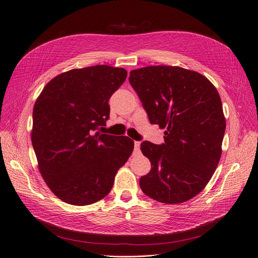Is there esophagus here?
Instances as JSON below:
<instances>
[{"label": "esophagus", "instance_id": "esophagus-1", "mask_svg": "<svg viewBox=\"0 0 258 258\" xmlns=\"http://www.w3.org/2000/svg\"><path fill=\"white\" fill-rule=\"evenodd\" d=\"M134 147H135V152H139L140 151V141H135V143H134Z\"/></svg>", "mask_w": 258, "mask_h": 258}]
</instances>
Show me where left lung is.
Listing matches in <instances>:
<instances>
[{"mask_svg":"<svg viewBox=\"0 0 258 258\" xmlns=\"http://www.w3.org/2000/svg\"><path fill=\"white\" fill-rule=\"evenodd\" d=\"M152 124L165 128L164 143H141L152 164L140 178L142 192L163 204H181L206 187L221 156L226 131L215 86L194 71L147 66L130 73Z\"/></svg>","mask_w":258,"mask_h":258,"instance_id":"8db88e82","label":"left lung"}]
</instances>
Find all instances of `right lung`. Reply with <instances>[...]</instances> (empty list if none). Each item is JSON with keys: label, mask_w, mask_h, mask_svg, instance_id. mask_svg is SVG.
Segmentation results:
<instances>
[{"label": "right lung", "mask_w": 258, "mask_h": 258, "mask_svg": "<svg viewBox=\"0 0 258 258\" xmlns=\"http://www.w3.org/2000/svg\"><path fill=\"white\" fill-rule=\"evenodd\" d=\"M124 69L96 65L50 80L32 111L31 142L40 173L66 204L87 206L104 198L134 141L97 132L109 118L108 100L125 81Z\"/></svg>", "instance_id": "right-lung-1"}]
</instances>
